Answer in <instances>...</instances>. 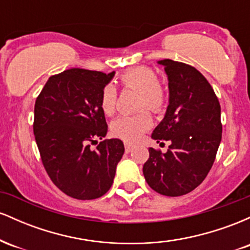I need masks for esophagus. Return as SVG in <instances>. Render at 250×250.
I'll return each instance as SVG.
<instances>
[{
  "instance_id": "34e87169",
  "label": "esophagus",
  "mask_w": 250,
  "mask_h": 250,
  "mask_svg": "<svg viewBox=\"0 0 250 250\" xmlns=\"http://www.w3.org/2000/svg\"><path fill=\"white\" fill-rule=\"evenodd\" d=\"M133 148H134V146L130 145V143H125V153H130V151H133Z\"/></svg>"
}]
</instances>
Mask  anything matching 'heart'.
<instances>
[{"mask_svg": "<svg viewBox=\"0 0 250 250\" xmlns=\"http://www.w3.org/2000/svg\"><path fill=\"white\" fill-rule=\"evenodd\" d=\"M120 82L125 89L139 91L137 109L148 108L155 114L165 111L168 103L167 90L159 82V76L146 65L130 68L120 75ZM100 105L105 115L115 114L117 91L113 84H105L100 95ZM153 127V117L148 110H141L135 115H125L111 123V134L127 142H136L146 131Z\"/></svg>", "mask_w": 250, "mask_h": 250, "instance_id": "b5f03b06", "label": "heart"}]
</instances>
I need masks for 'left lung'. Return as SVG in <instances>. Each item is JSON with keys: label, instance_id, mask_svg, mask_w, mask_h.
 Segmentation results:
<instances>
[{"label": "left lung", "instance_id": "obj_1", "mask_svg": "<svg viewBox=\"0 0 250 250\" xmlns=\"http://www.w3.org/2000/svg\"><path fill=\"white\" fill-rule=\"evenodd\" d=\"M168 75L169 105L151 139L168 141L167 153L149 148L143 175L149 187L166 196L190 193L213 167L221 137V107L210 83L194 67L162 60Z\"/></svg>", "mask_w": 250, "mask_h": 250}]
</instances>
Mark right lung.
Returning <instances> with one entry per match:
<instances>
[{"instance_id": "1", "label": "right lung", "mask_w": 250, "mask_h": 250, "mask_svg": "<svg viewBox=\"0 0 250 250\" xmlns=\"http://www.w3.org/2000/svg\"><path fill=\"white\" fill-rule=\"evenodd\" d=\"M114 75L64 70L50 76L36 99L33 128L43 167L54 185L74 199L94 200L107 193L125 153L119 139L91 148L107 135L100 95Z\"/></svg>"}]
</instances>
